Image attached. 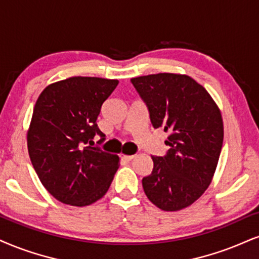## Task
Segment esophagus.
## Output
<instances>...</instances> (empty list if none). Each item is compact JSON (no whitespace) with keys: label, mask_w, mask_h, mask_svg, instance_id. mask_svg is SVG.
<instances>
[{"label":"esophagus","mask_w":259,"mask_h":259,"mask_svg":"<svg viewBox=\"0 0 259 259\" xmlns=\"http://www.w3.org/2000/svg\"><path fill=\"white\" fill-rule=\"evenodd\" d=\"M120 157L123 159V161H132L133 158H135V155H123L121 154Z\"/></svg>","instance_id":"obj_1"}]
</instances>
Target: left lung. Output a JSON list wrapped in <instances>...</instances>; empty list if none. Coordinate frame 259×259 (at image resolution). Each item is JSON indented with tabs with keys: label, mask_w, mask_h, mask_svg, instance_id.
Listing matches in <instances>:
<instances>
[{
	"label": "left lung",
	"mask_w": 259,
	"mask_h": 259,
	"mask_svg": "<svg viewBox=\"0 0 259 259\" xmlns=\"http://www.w3.org/2000/svg\"><path fill=\"white\" fill-rule=\"evenodd\" d=\"M148 105L155 128L168 133L164 157L151 156L154 169L142 180L146 197L164 211H179L211 184L223 143L219 105L194 79L157 73L131 79Z\"/></svg>",
	"instance_id": "left-lung-1"
}]
</instances>
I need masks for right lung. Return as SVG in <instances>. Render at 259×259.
I'll return each mask as SVG.
<instances>
[{"label": "right lung", "instance_id": "add662e5", "mask_svg": "<svg viewBox=\"0 0 259 259\" xmlns=\"http://www.w3.org/2000/svg\"><path fill=\"white\" fill-rule=\"evenodd\" d=\"M119 80L71 76L48 85L34 104L27 149L41 185L72 206L91 205L107 193L119 156L94 148L96 120ZM103 140V139H102Z\"/></svg>", "mask_w": 259, "mask_h": 259}]
</instances>
